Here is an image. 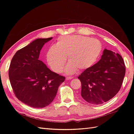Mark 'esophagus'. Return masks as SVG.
Listing matches in <instances>:
<instances>
[{
	"label": "esophagus",
	"instance_id": "obj_1",
	"mask_svg": "<svg viewBox=\"0 0 134 134\" xmlns=\"http://www.w3.org/2000/svg\"><path fill=\"white\" fill-rule=\"evenodd\" d=\"M72 79V77H71V76H67V77H66V80H70V79Z\"/></svg>",
	"mask_w": 134,
	"mask_h": 134
}]
</instances>
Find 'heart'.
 <instances>
[{
  "mask_svg": "<svg viewBox=\"0 0 134 134\" xmlns=\"http://www.w3.org/2000/svg\"><path fill=\"white\" fill-rule=\"evenodd\" d=\"M102 44L99 40L82 35L62 36L55 45L48 48L46 60L51 69L60 72L66 64H69L65 72L71 74L93 66L102 54Z\"/></svg>",
  "mask_w": 134,
  "mask_h": 134,
  "instance_id": "b5f03b06",
  "label": "heart"
}]
</instances>
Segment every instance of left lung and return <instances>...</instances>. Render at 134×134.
<instances>
[{
  "mask_svg": "<svg viewBox=\"0 0 134 134\" xmlns=\"http://www.w3.org/2000/svg\"><path fill=\"white\" fill-rule=\"evenodd\" d=\"M125 71L121 56L104 49L99 62L78 77L82 84L81 96L87 102L93 104L107 102L120 91Z\"/></svg>",
  "mask_w": 134,
  "mask_h": 134,
  "instance_id": "1",
  "label": "left lung"
}]
</instances>
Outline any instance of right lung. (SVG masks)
<instances>
[{
    "instance_id": "obj_1",
    "label": "right lung",
    "mask_w": 134,
    "mask_h": 134,
    "mask_svg": "<svg viewBox=\"0 0 134 134\" xmlns=\"http://www.w3.org/2000/svg\"><path fill=\"white\" fill-rule=\"evenodd\" d=\"M52 38L36 39L19 50L9 66V80L15 97L34 108H43L50 104L65 79L51 71L38 60L44 44Z\"/></svg>"
}]
</instances>
